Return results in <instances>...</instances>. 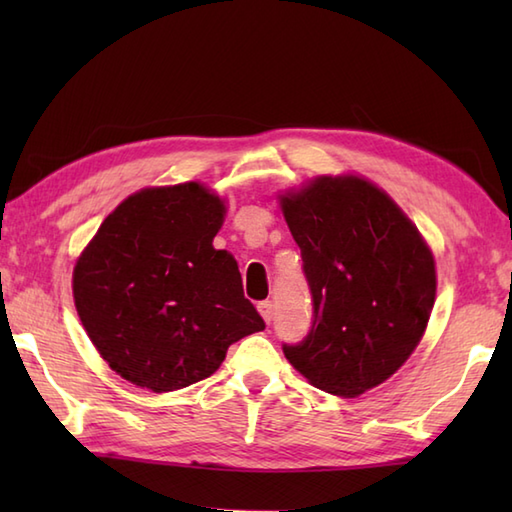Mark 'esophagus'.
<instances>
[{"label": "esophagus", "mask_w": 512, "mask_h": 512, "mask_svg": "<svg viewBox=\"0 0 512 512\" xmlns=\"http://www.w3.org/2000/svg\"><path fill=\"white\" fill-rule=\"evenodd\" d=\"M257 310H259V314H262V319H264L266 323L273 321V317H275L273 301H259V303H257Z\"/></svg>", "instance_id": "1"}]
</instances>
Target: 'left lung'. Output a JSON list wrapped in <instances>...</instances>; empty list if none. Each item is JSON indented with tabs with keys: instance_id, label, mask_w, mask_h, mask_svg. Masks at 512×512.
Listing matches in <instances>:
<instances>
[{
	"instance_id": "1",
	"label": "left lung",
	"mask_w": 512,
	"mask_h": 512,
	"mask_svg": "<svg viewBox=\"0 0 512 512\" xmlns=\"http://www.w3.org/2000/svg\"><path fill=\"white\" fill-rule=\"evenodd\" d=\"M312 292V328L284 354L334 396L365 394L416 350L436 301V262L416 224L358 176L281 195Z\"/></svg>"
}]
</instances>
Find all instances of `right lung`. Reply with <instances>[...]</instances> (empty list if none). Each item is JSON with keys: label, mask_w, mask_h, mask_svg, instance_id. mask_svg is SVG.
I'll return each mask as SVG.
<instances>
[{"label": "right lung", "mask_w": 512, "mask_h": 512, "mask_svg": "<svg viewBox=\"0 0 512 512\" xmlns=\"http://www.w3.org/2000/svg\"><path fill=\"white\" fill-rule=\"evenodd\" d=\"M226 206L198 182L149 187L105 217L76 259L74 306L116 374L162 394L209 378L266 328L235 257L213 248Z\"/></svg>", "instance_id": "add662e5"}]
</instances>
